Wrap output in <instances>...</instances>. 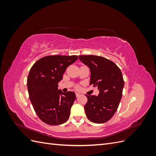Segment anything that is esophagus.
<instances>
[{
  "mask_svg": "<svg viewBox=\"0 0 156 156\" xmlns=\"http://www.w3.org/2000/svg\"><path fill=\"white\" fill-rule=\"evenodd\" d=\"M75 96H76L77 98H78V97L80 96V94H79V93H75Z\"/></svg>",
  "mask_w": 156,
  "mask_h": 156,
  "instance_id": "obj_1",
  "label": "esophagus"
}]
</instances>
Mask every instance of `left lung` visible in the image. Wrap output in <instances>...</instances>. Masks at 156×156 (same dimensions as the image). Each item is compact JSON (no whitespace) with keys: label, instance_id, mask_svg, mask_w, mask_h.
Returning <instances> with one entry per match:
<instances>
[{"label":"left lung","instance_id":"left-lung-1","mask_svg":"<svg viewBox=\"0 0 156 156\" xmlns=\"http://www.w3.org/2000/svg\"><path fill=\"white\" fill-rule=\"evenodd\" d=\"M79 58L90 69V84L97 87L100 91L98 96L86 94V115L94 123H105L115 115L121 100L124 86L121 70L103 56L80 55Z\"/></svg>","mask_w":156,"mask_h":156}]
</instances>
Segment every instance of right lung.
<instances>
[{
    "instance_id": "right-lung-1",
    "label": "right lung",
    "mask_w": 156,
    "mask_h": 156,
    "mask_svg": "<svg viewBox=\"0 0 156 156\" xmlns=\"http://www.w3.org/2000/svg\"><path fill=\"white\" fill-rule=\"evenodd\" d=\"M76 55L46 56L32 66L27 78L30 100L40 119L51 126L65 123L76 98L73 92L64 93L58 84L69 65L77 60Z\"/></svg>"
}]
</instances>
